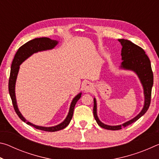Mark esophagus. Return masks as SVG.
<instances>
[{"label":"esophagus","mask_w":159,"mask_h":159,"mask_svg":"<svg viewBox=\"0 0 159 159\" xmlns=\"http://www.w3.org/2000/svg\"><path fill=\"white\" fill-rule=\"evenodd\" d=\"M83 90L85 93H90L93 90V85L91 83H86L83 85Z\"/></svg>","instance_id":"obj_1"}]
</instances>
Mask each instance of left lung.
<instances>
[{"label":"left lung","instance_id":"1","mask_svg":"<svg viewBox=\"0 0 159 159\" xmlns=\"http://www.w3.org/2000/svg\"><path fill=\"white\" fill-rule=\"evenodd\" d=\"M118 41L122 45L121 60L123 61L120 64V69L132 71L137 74L142 85V88H143L144 102L143 108L135 117L121 125H109L104 124L99 119L98 111H97V109H98L97 101L95 98H94L93 114L95 119L100 127L111 130H120L122 127H126V126L132 124L136 120H138L147 112L150 105L152 89L153 83H154V76H153L150 60L148 56L145 54L144 50L128 40L118 39Z\"/></svg>","mask_w":159,"mask_h":159}]
</instances>
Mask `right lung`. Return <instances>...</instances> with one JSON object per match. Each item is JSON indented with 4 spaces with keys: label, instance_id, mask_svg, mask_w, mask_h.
<instances>
[{
    "label": "right lung",
    "instance_id": "right-lung-1",
    "mask_svg": "<svg viewBox=\"0 0 159 159\" xmlns=\"http://www.w3.org/2000/svg\"><path fill=\"white\" fill-rule=\"evenodd\" d=\"M57 44L58 41L52 40L47 37L38 38V39H34L33 40H31V41H29L27 43H26L25 45H23L22 46H21L19 48L17 52L15 54V57L13 59L11 65V70H10V75L9 79V93L10 98H11L12 99L15 111L17 113L18 116L20 117V118L22 120V121L26 123V124L33 126V127L36 129H39V130L48 132H55L62 130V129L65 128L66 126L69 124V123L71 121L72 118V116H73L75 105H76L78 100L80 98V97H81L82 93H79L76 97H74L73 99H72L71 104H70L68 114H67L66 118L62 122L60 123V124L55 126L43 127V126L36 125L35 124H33V123L31 122L28 121V120L23 116L22 114H21V112L18 109L17 99H16L15 84L16 80H17V75L19 73V70H20V66L24 61H25L26 59L29 58L34 53H36L38 52H41V51L52 50Z\"/></svg>",
    "mask_w": 159,
    "mask_h": 159
}]
</instances>
